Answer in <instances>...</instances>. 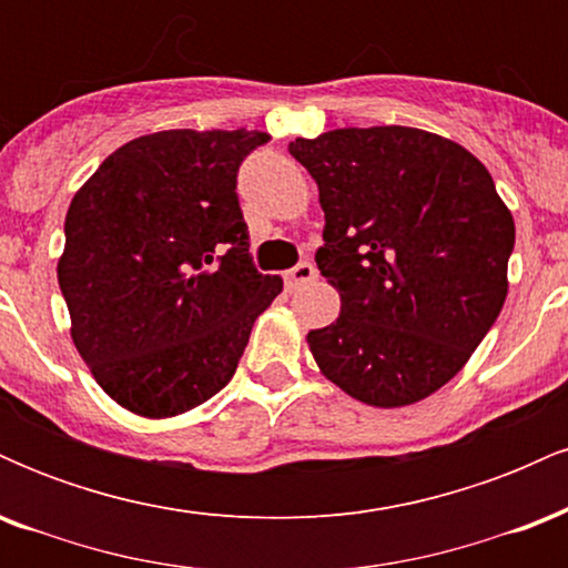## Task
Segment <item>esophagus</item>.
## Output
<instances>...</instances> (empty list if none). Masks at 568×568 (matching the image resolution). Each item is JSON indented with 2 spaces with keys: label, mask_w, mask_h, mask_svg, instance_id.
Instances as JSON below:
<instances>
[{
  "label": "esophagus",
  "mask_w": 568,
  "mask_h": 568,
  "mask_svg": "<svg viewBox=\"0 0 568 568\" xmlns=\"http://www.w3.org/2000/svg\"><path fill=\"white\" fill-rule=\"evenodd\" d=\"M315 277H317L315 264H312V262H298L296 266H293V270L285 272V285H288L291 291H296V288H302V285L312 283V280H315Z\"/></svg>",
  "instance_id": "esophagus-1"
}]
</instances>
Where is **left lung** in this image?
<instances>
[{"mask_svg": "<svg viewBox=\"0 0 568 568\" xmlns=\"http://www.w3.org/2000/svg\"><path fill=\"white\" fill-rule=\"evenodd\" d=\"M321 189L315 262L342 315L310 331L317 366L379 408L433 395L484 342L507 296L515 224L488 171L459 143L382 125L296 139Z\"/></svg>", "mask_w": 568, "mask_h": 568, "instance_id": "8db88e82", "label": "left lung"}]
</instances>
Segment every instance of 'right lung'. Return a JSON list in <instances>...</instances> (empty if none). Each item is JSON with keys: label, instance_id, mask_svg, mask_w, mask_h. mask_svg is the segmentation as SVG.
<instances>
[{"label": "right lung", "instance_id": "obj_1", "mask_svg": "<svg viewBox=\"0 0 568 568\" xmlns=\"http://www.w3.org/2000/svg\"><path fill=\"white\" fill-rule=\"evenodd\" d=\"M270 135L162 130L125 143L71 200L58 283L103 393L141 416L226 387L256 317L283 291L247 253L237 171Z\"/></svg>", "mask_w": 568, "mask_h": 568}]
</instances>
